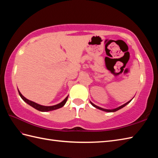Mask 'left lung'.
<instances>
[{
    "label": "left lung",
    "mask_w": 158,
    "mask_h": 158,
    "mask_svg": "<svg viewBox=\"0 0 158 158\" xmlns=\"http://www.w3.org/2000/svg\"><path fill=\"white\" fill-rule=\"evenodd\" d=\"M131 100H130V101H128L127 102L125 103V104H124V105H122V106H119V107H117V108L114 109H102V108H101V107H99V106H98L95 105L94 104H93L92 102H91L92 105L93 106H94V107H96V108L98 109H100V110H103V111H106V112H115V111H117V110H118L121 109L122 108H123V107L126 106V105H127V104L130 102Z\"/></svg>",
    "instance_id": "8db88e82"
}]
</instances>
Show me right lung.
Segmentation results:
<instances>
[{
	"mask_svg": "<svg viewBox=\"0 0 158 158\" xmlns=\"http://www.w3.org/2000/svg\"><path fill=\"white\" fill-rule=\"evenodd\" d=\"M18 92H19V96H21V98L23 99V101H25L26 103L28 104L29 105H31V106H32L33 108H35V109L40 110V111H42V112H45V111H50V110H56V109H58L61 108L64 105H65L66 101H67V99H68V97L67 96L66 98L63 100L62 102H60L58 105H53V106H43V105H40L39 104L36 103L35 102H32L31 100H29L28 99L26 98L24 96H23L20 92L18 90Z\"/></svg>",
	"mask_w": 158,
	"mask_h": 158,
	"instance_id": "obj_1",
	"label": "right lung"
}]
</instances>
